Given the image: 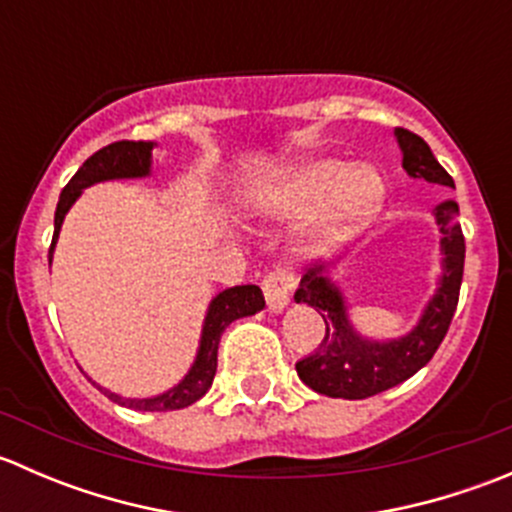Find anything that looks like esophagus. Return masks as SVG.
Returning a JSON list of instances; mask_svg holds the SVG:
<instances>
[{"mask_svg": "<svg viewBox=\"0 0 512 512\" xmlns=\"http://www.w3.org/2000/svg\"><path fill=\"white\" fill-rule=\"evenodd\" d=\"M294 285H297V280H294L289 272H282V270L270 272V275L262 280V292H265L270 312H282V309L287 307Z\"/></svg>", "mask_w": 512, "mask_h": 512, "instance_id": "esophagus-1", "label": "esophagus"}]
</instances>
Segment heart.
<instances>
[{
    "label": "heart",
    "mask_w": 512,
    "mask_h": 512,
    "mask_svg": "<svg viewBox=\"0 0 512 512\" xmlns=\"http://www.w3.org/2000/svg\"><path fill=\"white\" fill-rule=\"evenodd\" d=\"M386 200V180L371 163L312 158L282 170L250 195L255 213L270 220L312 215L294 240L299 257H327L374 223Z\"/></svg>",
    "instance_id": "1"
}]
</instances>
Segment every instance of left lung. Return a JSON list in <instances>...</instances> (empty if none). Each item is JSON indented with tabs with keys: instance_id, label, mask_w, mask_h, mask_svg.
Here are the masks:
<instances>
[{
	"instance_id": "1",
	"label": "left lung",
	"mask_w": 512,
	"mask_h": 512,
	"mask_svg": "<svg viewBox=\"0 0 512 512\" xmlns=\"http://www.w3.org/2000/svg\"><path fill=\"white\" fill-rule=\"evenodd\" d=\"M396 141L401 148V165L411 178L426 183L453 188V178L443 170L428 143L406 128H396ZM458 203L446 200L436 205V225L441 230V277H438L436 294L423 307L421 319L409 334L396 339L361 337L354 329L347 312V299L342 289L332 282V267L314 265L302 275L294 302L317 309L324 319L322 344L314 354L297 361V374L309 389L332 399H369L381 391L399 386L411 379L418 369L431 361L436 349L441 347L453 312L458 304L463 280V262H466V240H463L461 223H458Z\"/></svg>"
}]
</instances>
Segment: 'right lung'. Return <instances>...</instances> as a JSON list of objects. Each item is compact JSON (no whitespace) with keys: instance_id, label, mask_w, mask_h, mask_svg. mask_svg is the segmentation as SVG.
<instances>
[{"instance_id":"1","label":"right lung","mask_w":512,"mask_h":512,"mask_svg":"<svg viewBox=\"0 0 512 512\" xmlns=\"http://www.w3.org/2000/svg\"><path fill=\"white\" fill-rule=\"evenodd\" d=\"M156 143L151 141H118L111 146L101 148L94 156L86 160L79 170H76L74 178L66 183V188L61 190L59 205H56L54 215V237H51L49 247V265H51V252H54L56 240H59L61 223H64L66 213H69L71 205L79 200V195L84 193V188L94 183H103V180H121V178H146L151 175V153ZM265 307V297H262V289L257 285H240L230 287L225 292H220L218 297H213L210 302L208 314H205L203 322V334H200V347L195 354L193 366H190L188 374L183 376L180 384H175L173 389H168L165 394L151 396V399H123V396L113 394L108 389H98L108 396L116 404L126 406V409L136 411H178L185 406L195 404L198 399H203L208 394V389L213 386L215 371H218V347L220 337L227 327H230L235 319L250 317V314L260 312Z\"/></svg>"}]
</instances>
